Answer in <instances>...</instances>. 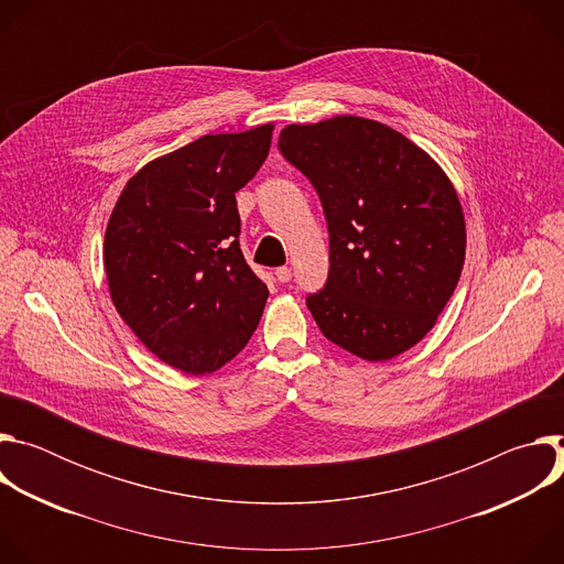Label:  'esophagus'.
Instances as JSON below:
<instances>
[{
    "label": "esophagus",
    "mask_w": 564,
    "mask_h": 564,
    "mask_svg": "<svg viewBox=\"0 0 564 564\" xmlns=\"http://www.w3.org/2000/svg\"><path fill=\"white\" fill-rule=\"evenodd\" d=\"M276 279H279L281 283H288V281L292 279V270H290L288 265H283V268H276Z\"/></svg>",
    "instance_id": "esophagus-1"
}]
</instances>
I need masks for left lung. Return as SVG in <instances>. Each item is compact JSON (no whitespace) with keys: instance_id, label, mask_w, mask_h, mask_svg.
<instances>
[{"instance_id":"left-lung-1","label":"left lung","mask_w":564,"mask_h":564,"mask_svg":"<svg viewBox=\"0 0 564 564\" xmlns=\"http://www.w3.org/2000/svg\"><path fill=\"white\" fill-rule=\"evenodd\" d=\"M279 151L328 223V281L305 299L318 330L366 361L420 344L464 268L466 225L448 176L406 135L357 116L288 124Z\"/></svg>"}]
</instances>
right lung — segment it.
<instances>
[{"mask_svg":"<svg viewBox=\"0 0 564 564\" xmlns=\"http://www.w3.org/2000/svg\"><path fill=\"white\" fill-rule=\"evenodd\" d=\"M272 124L203 135L144 165L105 234L116 310L165 364L214 372L257 330L268 285L238 246L236 192L265 163Z\"/></svg>","mask_w":564,"mask_h":564,"instance_id":"1","label":"right lung"}]
</instances>
